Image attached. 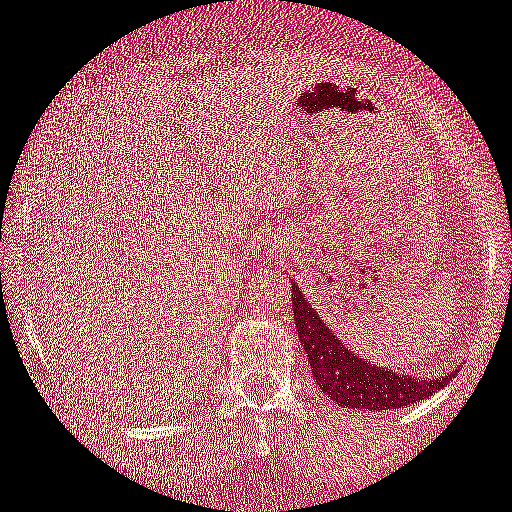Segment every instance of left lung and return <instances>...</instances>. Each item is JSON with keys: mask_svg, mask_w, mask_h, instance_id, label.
Returning <instances> with one entry per match:
<instances>
[{"mask_svg": "<svg viewBox=\"0 0 512 512\" xmlns=\"http://www.w3.org/2000/svg\"><path fill=\"white\" fill-rule=\"evenodd\" d=\"M291 309L301 347L311 362L316 387L326 392L337 405L359 410H402L420 399L432 397L455 379V369L442 377H410L359 359L344 339L329 329L324 316L304 299L296 284H291Z\"/></svg>", "mask_w": 512, "mask_h": 512, "instance_id": "obj_1", "label": "left lung"}]
</instances>
